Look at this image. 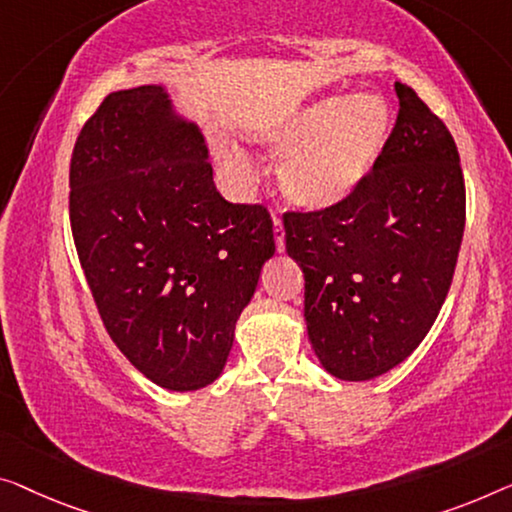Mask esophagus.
Masks as SVG:
<instances>
[{
    "label": "esophagus",
    "instance_id": "1",
    "mask_svg": "<svg viewBox=\"0 0 512 512\" xmlns=\"http://www.w3.org/2000/svg\"><path fill=\"white\" fill-rule=\"evenodd\" d=\"M273 234H276V250L282 253V250H285V230H282L278 216H273Z\"/></svg>",
    "mask_w": 512,
    "mask_h": 512
}]
</instances>
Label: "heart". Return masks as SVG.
I'll list each match as a JSON object with an SVG mask.
<instances>
[{"instance_id": "heart-1", "label": "heart", "mask_w": 512, "mask_h": 512, "mask_svg": "<svg viewBox=\"0 0 512 512\" xmlns=\"http://www.w3.org/2000/svg\"><path fill=\"white\" fill-rule=\"evenodd\" d=\"M391 108L377 94H333L257 126L253 140L273 156L285 154L280 188L296 207L324 211L345 202L377 165L391 135ZM220 160L243 167L232 147Z\"/></svg>"}]
</instances>
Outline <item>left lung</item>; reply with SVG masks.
<instances>
[{"label": "left lung", "instance_id": "obj_1", "mask_svg": "<svg viewBox=\"0 0 512 512\" xmlns=\"http://www.w3.org/2000/svg\"><path fill=\"white\" fill-rule=\"evenodd\" d=\"M400 112L377 165L345 202L287 211L285 248L305 278V324L319 363L375 379L421 345L451 289L467 195L453 135L395 82Z\"/></svg>", "mask_w": 512, "mask_h": 512}]
</instances>
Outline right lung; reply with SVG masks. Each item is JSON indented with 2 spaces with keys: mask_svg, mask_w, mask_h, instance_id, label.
<instances>
[{
  "mask_svg": "<svg viewBox=\"0 0 512 512\" xmlns=\"http://www.w3.org/2000/svg\"><path fill=\"white\" fill-rule=\"evenodd\" d=\"M68 183L73 241L114 345L167 391L216 381L276 253L269 211L218 193L200 128L160 85L105 96Z\"/></svg>",
  "mask_w": 512,
  "mask_h": 512,
  "instance_id": "obj_1",
  "label": "right lung"
}]
</instances>
